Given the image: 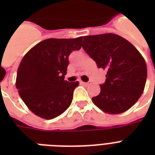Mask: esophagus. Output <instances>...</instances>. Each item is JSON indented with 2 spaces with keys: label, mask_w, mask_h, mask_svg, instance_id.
I'll list each match as a JSON object with an SVG mask.
<instances>
[{
  "label": "esophagus",
  "mask_w": 155,
  "mask_h": 155,
  "mask_svg": "<svg viewBox=\"0 0 155 155\" xmlns=\"http://www.w3.org/2000/svg\"><path fill=\"white\" fill-rule=\"evenodd\" d=\"M80 83H81L83 85H84V86H88V85H90L91 84H92L91 81H88V82H83V81H81Z\"/></svg>",
  "instance_id": "1"
}]
</instances>
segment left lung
<instances>
[{"instance_id": "8db88e82", "label": "left lung", "mask_w": 155, "mask_h": 155, "mask_svg": "<svg viewBox=\"0 0 155 155\" xmlns=\"http://www.w3.org/2000/svg\"><path fill=\"white\" fill-rule=\"evenodd\" d=\"M82 47L98 68L107 71L100 94L92 98L93 103L110 114L131 108L142 96L147 82V63L139 51L115 34L84 36Z\"/></svg>"}]
</instances>
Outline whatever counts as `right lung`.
Instances as JSON below:
<instances>
[{"label": "right lung", "instance_id": "1", "mask_svg": "<svg viewBox=\"0 0 155 155\" xmlns=\"http://www.w3.org/2000/svg\"><path fill=\"white\" fill-rule=\"evenodd\" d=\"M83 37L43 40L23 57L16 87L29 109L45 119L61 115L71 105L79 82L64 80L68 57L81 48Z\"/></svg>", "mask_w": 155, "mask_h": 155}]
</instances>
